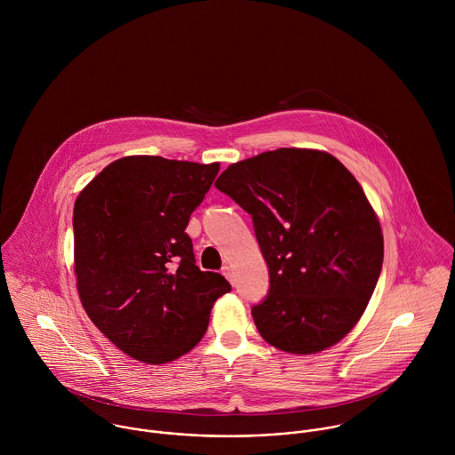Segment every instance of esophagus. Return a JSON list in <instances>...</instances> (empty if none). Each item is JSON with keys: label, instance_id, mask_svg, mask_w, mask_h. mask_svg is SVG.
Masks as SVG:
<instances>
[{"label": "esophagus", "instance_id": "esophagus-1", "mask_svg": "<svg viewBox=\"0 0 455 455\" xmlns=\"http://www.w3.org/2000/svg\"><path fill=\"white\" fill-rule=\"evenodd\" d=\"M222 275L231 282V283H235V278H233V269L229 267V266H224L222 267Z\"/></svg>", "mask_w": 455, "mask_h": 455}]
</instances>
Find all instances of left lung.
Segmentation results:
<instances>
[{"instance_id": "8db88e82", "label": "left lung", "mask_w": 455, "mask_h": 455, "mask_svg": "<svg viewBox=\"0 0 455 455\" xmlns=\"http://www.w3.org/2000/svg\"><path fill=\"white\" fill-rule=\"evenodd\" d=\"M215 188L252 215L269 292L252 308L260 336L289 354L343 339L377 287L384 235L355 177L331 154L276 148L231 164Z\"/></svg>"}]
</instances>
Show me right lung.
I'll return each instance as SVG.
<instances>
[{
	"instance_id": "obj_1",
	"label": "right lung",
	"mask_w": 455,
	"mask_h": 455,
	"mask_svg": "<svg viewBox=\"0 0 455 455\" xmlns=\"http://www.w3.org/2000/svg\"><path fill=\"white\" fill-rule=\"evenodd\" d=\"M219 170V163L128 156L110 163L75 201L80 303L136 361L164 364L193 350L213 303L231 291L220 273L196 266L186 233Z\"/></svg>"
}]
</instances>
